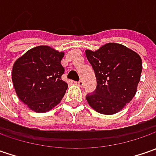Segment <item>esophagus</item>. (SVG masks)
I'll use <instances>...</instances> for the list:
<instances>
[{
    "instance_id": "obj_1",
    "label": "esophagus",
    "mask_w": 156,
    "mask_h": 156,
    "mask_svg": "<svg viewBox=\"0 0 156 156\" xmlns=\"http://www.w3.org/2000/svg\"><path fill=\"white\" fill-rule=\"evenodd\" d=\"M75 84H76V85H78L79 87H82V86H83V82H82L81 80H80L79 81H76V82H75Z\"/></svg>"
}]
</instances>
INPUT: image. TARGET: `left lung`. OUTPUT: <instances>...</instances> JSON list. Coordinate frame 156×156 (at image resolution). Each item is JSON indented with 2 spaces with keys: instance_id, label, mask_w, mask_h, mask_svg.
<instances>
[{
  "instance_id": "left-lung-1",
  "label": "left lung",
  "mask_w": 156,
  "mask_h": 156,
  "mask_svg": "<svg viewBox=\"0 0 156 156\" xmlns=\"http://www.w3.org/2000/svg\"><path fill=\"white\" fill-rule=\"evenodd\" d=\"M97 86L86 95L91 108L103 115L121 111L135 96L141 79V56L118 43H107L98 50H86Z\"/></svg>"
}]
</instances>
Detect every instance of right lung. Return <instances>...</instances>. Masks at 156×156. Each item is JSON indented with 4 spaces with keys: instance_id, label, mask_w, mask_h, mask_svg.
I'll return each mask as SVG.
<instances>
[{
    "instance_id": "add662e5",
    "label": "right lung",
    "mask_w": 156,
    "mask_h": 156,
    "mask_svg": "<svg viewBox=\"0 0 156 156\" xmlns=\"http://www.w3.org/2000/svg\"><path fill=\"white\" fill-rule=\"evenodd\" d=\"M63 56V52L38 46L16 60L12 81L17 96L31 110L49 111L63 98L68 88V83L62 79Z\"/></svg>"
}]
</instances>
